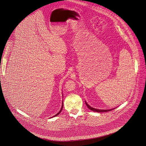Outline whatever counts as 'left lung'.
I'll return each instance as SVG.
<instances>
[{"instance_id": "8db88e82", "label": "left lung", "mask_w": 146, "mask_h": 146, "mask_svg": "<svg viewBox=\"0 0 146 146\" xmlns=\"http://www.w3.org/2000/svg\"><path fill=\"white\" fill-rule=\"evenodd\" d=\"M85 103H86V105H87V108L89 109H90L91 110H92V111H95V112H98V113H101V112H108V111H111V110H113V109H108V110H101V109H95V108H92V107H91V106H90L86 102V101H85Z\"/></svg>"}]
</instances>
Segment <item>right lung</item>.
<instances>
[{
  "mask_svg": "<svg viewBox=\"0 0 146 146\" xmlns=\"http://www.w3.org/2000/svg\"><path fill=\"white\" fill-rule=\"evenodd\" d=\"M63 102H62V108H61V109H60V110L58 113H56L55 115H54V116H52V117H51V118H52V117H55V116H56L57 115H58L59 113H61V111H62V109H63Z\"/></svg>",
  "mask_w": 146,
  "mask_h": 146,
  "instance_id": "right-lung-1",
  "label": "right lung"
}]
</instances>
